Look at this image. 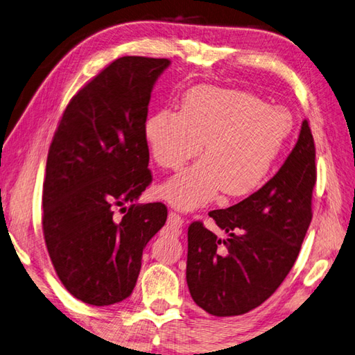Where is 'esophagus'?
Returning a JSON list of instances; mask_svg holds the SVG:
<instances>
[{
    "mask_svg": "<svg viewBox=\"0 0 355 355\" xmlns=\"http://www.w3.org/2000/svg\"><path fill=\"white\" fill-rule=\"evenodd\" d=\"M167 223H168L171 228H180V227L184 225V219L180 218V216L176 211H170Z\"/></svg>",
    "mask_w": 355,
    "mask_h": 355,
    "instance_id": "esophagus-1",
    "label": "esophagus"
}]
</instances>
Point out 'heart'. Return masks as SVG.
Returning <instances> with one entry per match:
<instances>
[{
  "label": "heart",
  "instance_id": "obj_1",
  "mask_svg": "<svg viewBox=\"0 0 355 355\" xmlns=\"http://www.w3.org/2000/svg\"><path fill=\"white\" fill-rule=\"evenodd\" d=\"M293 132L291 113L247 92L198 85L180 101L179 113L159 110L144 122V137L155 162L178 170L191 167L161 187V196L185 211L213 200L220 190L242 198L262 185Z\"/></svg>",
  "mask_w": 355,
  "mask_h": 355
}]
</instances>
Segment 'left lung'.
I'll return each instance as SVG.
<instances>
[{
    "label": "left lung",
    "instance_id": "left-lung-1",
    "mask_svg": "<svg viewBox=\"0 0 355 355\" xmlns=\"http://www.w3.org/2000/svg\"><path fill=\"white\" fill-rule=\"evenodd\" d=\"M315 146L308 119L297 144L268 182L239 204L188 227L187 284L193 300L216 317L241 315L271 297L285 280L313 219Z\"/></svg>",
    "mask_w": 355,
    "mask_h": 355
}]
</instances>
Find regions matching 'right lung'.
I'll return each mask as SVG.
<instances>
[{"instance_id":"add662e5","label":"right lung","mask_w":355,"mask_h":355,"mask_svg":"<svg viewBox=\"0 0 355 355\" xmlns=\"http://www.w3.org/2000/svg\"><path fill=\"white\" fill-rule=\"evenodd\" d=\"M168 66L165 58L114 60L70 99L50 144L42 233L62 285L89 305H114L133 293L142 251L167 220L162 202L135 200L153 180L144 122ZM116 207L125 211L119 220Z\"/></svg>"}]
</instances>
